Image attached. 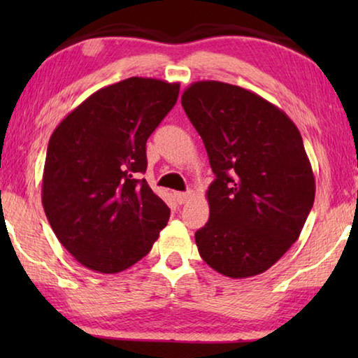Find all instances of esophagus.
<instances>
[{
  "mask_svg": "<svg viewBox=\"0 0 358 358\" xmlns=\"http://www.w3.org/2000/svg\"><path fill=\"white\" fill-rule=\"evenodd\" d=\"M191 196H192L191 191H187V192H175V199H177V202L181 203V205L189 201Z\"/></svg>",
  "mask_w": 358,
  "mask_h": 358,
  "instance_id": "1",
  "label": "esophagus"
}]
</instances>
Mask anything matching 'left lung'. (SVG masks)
Segmentation results:
<instances>
[{
    "label": "left lung",
    "instance_id": "left-lung-1",
    "mask_svg": "<svg viewBox=\"0 0 358 358\" xmlns=\"http://www.w3.org/2000/svg\"><path fill=\"white\" fill-rule=\"evenodd\" d=\"M181 106L216 175L208 222L196 232L199 254L234 280L264 273L299 240L316 196L300 131L281 108L237 85L194 82Z\"/></svg>",
    "mask_w": 358,
    "mask_h": 358
}]
</instances>
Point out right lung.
Returning <instances> with one entry per match:
<instances>
[{"label":"right lung","instance_id":"add662e5","mask_svg":"<svg viewBox=\"0 0 358 358\" xmlns=\"http://www.w3.org/2000/svg\"><path fill=\"white\" fill-rule=\"evenodd\" d=\"M180 83L131 77L66 115L48 141L42 205L71 256L120 273L147 256L171 210L147 180V141L178 99Z\"/></svg>","mask_w":358,"mask_h":358}]
</instances>
